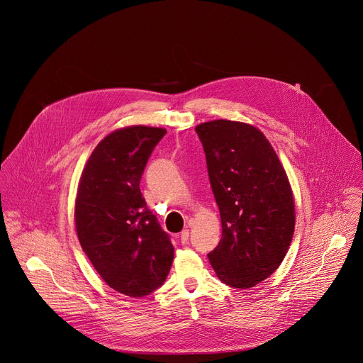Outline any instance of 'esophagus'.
<instances>
[{
	"instance_id": "1",
	"label": "esophagus",
	"mask_w": 363,
	"mask_h": 363,
	"mask_svg": "<svg viewBox=\"0 0 363 363\" xmlns=\"http://www.w3.org/2000/svg\"><path fill=\"white\" fill-rule=\"evenodd\" d=\"M188 238H189V230L185 228V230H182V233H181V235H179V240H181L182 244H186V242H188Z\"/></svg>"
}]
</instances>
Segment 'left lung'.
I'll list each match as a JSON object with an SVG mask.
<instances>
[{
  "mask_svg": "<svg viewBox=\"0 0 363 363\" xmlns=\"http://www.w3.org/2000/svg\"><path fill=\"white\" fill-rule=\"evenodd\" d=\"M223 235L208 254L227 286L250 289L272 276L294 233V199L286 171L262 130L234 121L201 123Z\"/></svg>",
  "mask_w": 363,
  "mask_h": 363,
  "instance_id": "obj_1",
  "label": "left lung"
}]
</instances>
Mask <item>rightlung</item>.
<instances>
[{"label": "right lung", "mask_w": 363, "mask_h": 363, "mask_svg": "<svg viewBox=\"0 0 363 363\" xmlns=\"http://www.w3.org/2000/svg\"><path fill=\"white\" fill-rule=\"evenodd\" d=\"M167 129L128 126L91 152L79 182L74 221L80 245L108 286L143 297L161 287L174 245L139 189L153 147Z\"/></svg>", "instance_id": "1"}]
</instances>
